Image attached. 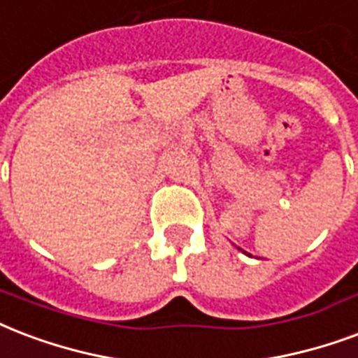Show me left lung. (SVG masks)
I'll return each mask as SVG.
<instances>
[{
  "instance_id": "8db88e82",
  "label": "left lung",
  "mask_w": 358,
  "mask_h": 358,
  "mask_svg": "<svg viewBox=\"0 0 358 358\" xmlns=\"http://www.w3.org/2000/svg\"><path fill=\"white\" fill-rule=\"evenodd\" d=\"M239 250H241V252H243V254H246V256H250V254H248V252H245V250H243V248H239Z\"/></svg>"
}]
</instances>
